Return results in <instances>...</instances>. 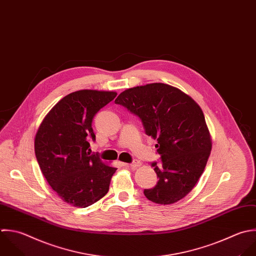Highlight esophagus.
I'll return each instance as SVG.
<instances>
[{
  "label": "esophagus",
  "mask_w": 256,
  "mask_h": 256,
  "mask_svg": "<svg viewBox=\"0 0 256 256\" xmlns=\"http://www.w3.org/2000/svg\"><path fill=\"white\" fill-rule=\"evenodd\" d=\"M142 166V162H140V160H134L132 164H128V166H130V168H132V170H134V168H138V166Z\"/></svg>",
  "instance_id": "esophagus-1"
}]
</instances>
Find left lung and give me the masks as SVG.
I'll return each mask as SVG.
<instances>
[{"instance_id": "left-lung-1", "label": "left lung", "mask_w": 256, "mask_h": 256, "mask_svg": "<svg viewBox=\"0 0 256 256\" xmlns=\"http://www.w3.org/2000/svg\"><path fill=\"white\" fill-rule=\"evenodd\" d=\"M114 102L138 116L144 132L158 142L162 166H152L158 182L144 190L146 198L160 204L184 198L202 176L212 150L200 106L180 90L162 82L128 88Z\"/></svg>"}]
</instances>
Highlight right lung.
I'll return each mask as SVG.
<instances>
[{
	"label": "right lung",
	"instance_id": "add662e5",
	"mask_svg": "<svg viewBox=\"0 0 256 256\" xmlns=\"http://www.w3.org/2000/svg\"><path fill=\"white\" fill-rule=\"evenodd\" d=\"M116 96V92L82 90L62 98L44 116L34 138L40 168L66 204L88 208L104 198L116 168L90 154L96 140V114Z\"/></svg>",
	"mask_w": 256,
	"mask_h": 256
}]
</instances>
